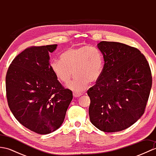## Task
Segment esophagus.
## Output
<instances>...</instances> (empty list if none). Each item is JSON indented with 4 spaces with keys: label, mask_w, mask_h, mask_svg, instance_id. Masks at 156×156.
Listing matches in <instances>:
<instances>
[{
    "label": "esophagus",
    "mask_w": 156,
    "mask_h": 156,
    "mask_svg": "<svg viewBox=\"0 0 156 156\" xmlns=\"http://www.w3.org/2000/svg\"><path fill=\"white\" fill-rule=\"evenodd\" d=\"M82 95V93H76V92H73V96H74V97H80Z\"/></svg>",
    "instance_id": "esophagus-1"
}]
</instances>
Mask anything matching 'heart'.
Wrapping results in <instances>:
<instances>
[{"instance_id":"heart-1","label":"heart","mask_w":156,"mask_h":156,"mask_svg":"<svg viewBox=\"0 0 156 156\" xmlns=\"http://www.w3.org/2000/svg\"><path fill=\"white\" fill-rule=\"evenodd\" d=\"M60 59L51 62V71L58 80L66 84L70 80L74 72L75 77L68 87L76 93L85 90L90 82H97L103 72V55L93 46L69 48L62 53Z\"/></svg>"}]
</instances>
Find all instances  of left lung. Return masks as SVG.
<instances>
[{
    "label": "left lung",
    "instance_id": "8db88e82",
    "mask_svg": "<svg viewBox=\"0 0 156 156\" xmlns=\"http://www.w3.org/2000/svg\"><path fill=\"white\" fill-rule=\"evenodd\" d=\"M97 47L105 65L100 79L87 92L90 120L101 131H121L144 113L152 84L150 68L137 48L112 41H101Z\"/></svg>",
    "mask_w": 156,
    "mask_h": 156
}]
</instances>
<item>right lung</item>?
<instances>
[{
    "label": "right lung",
    "mask_w": 156,
    "mask_h": 156,
    "mask_svg": "<svg viewBox=\"0 0 156 156\" xmlns=\"http://www.w3.org/2000/svg\"><path fill=\"white\" fill-rule=\"evenodd\" d=\"M57 46L25 49L13 59L6 76L10 110L22 125L41 135L60 127L73 98L51 69L49 53Z\"/></svg>",
    "instance_id": "right-lung-1"
}]
</instances>
